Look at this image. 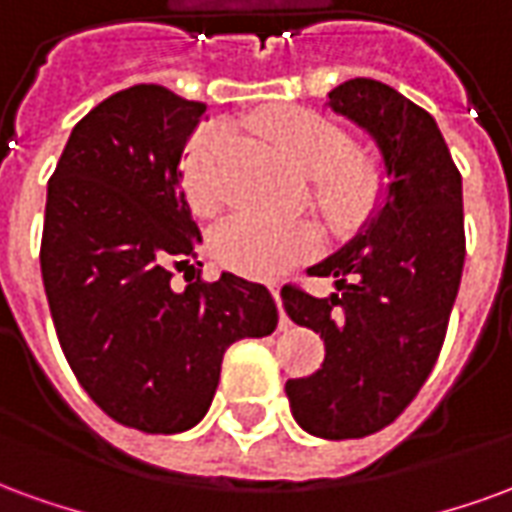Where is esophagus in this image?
<instances>
[{
	"label": "esophagus",
	"mask_w": 512,
	"mask_h": 512,
	"mask_svg": "<svg viewBox=\"0 0 512 512\" xmlns=\"http://www.w3.org/2000/svg\"><path fill=\"white\" fill-rule=\"evenodd\" d=\"M271 296H274V301H277V307H279V329H288L290 321H288V315H285V310H282V299H279V288H271Z\"/></svg>",
	"instance_id": "1"
}]
</instances>
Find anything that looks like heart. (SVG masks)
I'll return each mask as SVG.
<instances>
[{"mask_svg":"<svg viewBox=\"0 0 512 512\" xmlns=\"http://www.w3.org/2000/svg\"><path fill=\"white\" fill-rule=\"evenodd\" d=\"M257 131L288 156L293 167L312 178L315 200L337 230L365 222L384 197V169L376 158L359 153L351 136L329 117L310 109H285L257 120ZM230 136L222 128H205L191 136L183 153V189L200 216H213L224 205L222 158ZM321 233L310 222H271L238 213L216 227L213 257L235 274L274 279L318 252Z\"/></svg>","mask_w":512,"mask_h":512,"instance_id":"heart-1","label":"heart"}]
</instances>
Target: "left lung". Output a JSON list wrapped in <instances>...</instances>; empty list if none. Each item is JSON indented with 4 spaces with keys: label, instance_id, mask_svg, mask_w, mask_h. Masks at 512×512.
<instances>
[{
    "label": "left lung",
    "instance_id": "8db88e82",
    "mask_svg": "<svg viewBox=\"0 0 512 512\" xmlns=\"http://www.w3.org/2000/svg\"><path fill=\"white\" fill-rule=\"evenodd\" d=\"M329 106L376 139L392 178L365 233L310 268L337 277L329 299L282 288L290 321L321 334V370L285 384L301 428L321 439H365L392 425L439 359L461 285V172L436 120L389 84L351 79Z\"/></svg>",
    "mask_w": 512,
    "mask_h": 512
}]
</instances>
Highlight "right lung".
I'll use <instances>...</instances> for the list:
<instances>
[{
	"label": "right lung",
	"mask_w": 512,
	"mask_h": 512,
	"mask_svg": "<svg viewBox=\"0 0 512 512\" xmlns=\"http://www.w3.org/2000/svg\"><path fill=\"white\" fill-rule=\"evenodd\" d=\"M202 117L158 84L120 90L73 126L49 180L40 271L62 354L95 406L145 433L194 428L224 351L279 321L263 285L200 277L178 164Z\"/></svg>",
	"instance_id": "1"
}]
</instances>
